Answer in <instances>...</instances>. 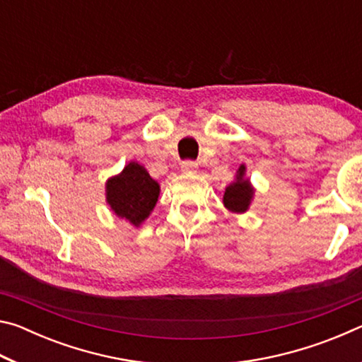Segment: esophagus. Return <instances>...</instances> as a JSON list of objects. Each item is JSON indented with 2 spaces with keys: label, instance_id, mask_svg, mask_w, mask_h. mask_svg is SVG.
I'll return each instance as SVG.
<instances>
[{
  "label": "esophagus",
  "instance_id": "1",
  "mask_svg": "<svg viewBox=\"0 0 362 362\" xmlns=\"http://www.w3.org/2000/svg\"><path fill=\"white\" fill-rule=\"evenodd\" d=\"M196 169H198V164L193 163V161L182 163V170H183V173H194Z\"/></svg>",
  "mask_w": 362,
  "mask_h": 362
}]
</instances>
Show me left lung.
I'll return each instance as SVG.
<instances>
[{
	"instance_id": "1",
	"label": "left lung",
	"mask_w": 362,
	"mask_h": 362,
	"mask_svg": "<svg viewBox=\"0 0 362 362\" xmlns=\"http://www.w3.org/2000/svg\"><path fill=\"white\" fill-rule=\"evenodd\" d=\"M246 173H247L246 164H241L236 170L235 180L225 188L223 206L233 214L247 212L250 204H252L254 201L255 188L252 183H250Z\"/></svg>"
}]
</instances>
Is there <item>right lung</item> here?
I'll return each mask as SVG.
<instances>
[{
  "instance_id": "add662e5",
  "label": "right lung",
  "mask_w": 362,
  "mask_h": 362,
  "mask_svg": "<svg viewBox=\"0 0 362 362\" xmlns=\"http://www.w3.org/2000/svg\"><path fill=\"white\" fill-rule=\"evenodd\" d=\"M161 187L137 161L127 163L105 182V201L116 217L139 228L158 203Z\"/></svg>"
}]
</instances>
